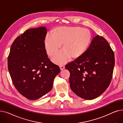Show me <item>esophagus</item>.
<instances>
[{"label":"esophagus","instance_id":"1","mask_svg":"<svg viewBox=\"0 0 123 123\" xmlns=\"http://www.w3.org/2000/svg\"><path fill=\"white\" fill-rule=\"evenodd\" d=\"M60 68L61 70H62L65 69V66H64V65H61V66H60Z\"/></svg>","mask_w":123,"mask_h":123}]
</instances>
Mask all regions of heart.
I'll return each instance as SVG.
<instances>
[{
	"mask_svg": "<svg viewBox=\"0 0 123 123\" xmlns=\"http://www.w3.org/2000/svg\"><path fill=\"white\" fill-rule=\"evenodd\" d=\"M93 39L91 32L80 27H59L54 29L52 34H47L44 46L47 54L52 56L61 47L62 49L52 58L55 63H65L77 59L84 55L91 45Z\"/></svg>",
	"mask_w": 123,
	"mask_h": 123,
	"instance_id": "heart-1",
	"label": "heart"
}]
</instances>
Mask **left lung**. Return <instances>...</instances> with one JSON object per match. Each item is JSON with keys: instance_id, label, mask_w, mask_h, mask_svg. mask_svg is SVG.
Here are the masks:
<instances>
[{"instance_id": "8db88e82", "label": "left lung", "mask_w": 123, "mask_h": 123, "mask_svg": "<svg viewBox=\"0 0 123 123\" xmlns=\"http://www.w3.org/2000/svg\"><path fill=\"white\" fill-rule=\"evenodd\" d=\"M114 65V53L109 43L96 36L84 55L65 66L70 73L72 91L86 100L97 98L110 84Z\"/></svg>"}]
</instances>
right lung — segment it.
I'll return each mask as SVG.
<instances>
[{
    "label": "right lung",
    "instance_id": "obj_1",
    "mask_svg": "<svg viewBox=\"0 0 123 123\" xmlns=\"http://www.w3.org/2000/svg\"><path fill=\"white\" fill-rule=\"evenodd\" d=\"M47 29L42 26L26 30L12 43L8 69L17 91L31 100L49 92L60 69L51 62L44 46Z\"/></svg>",
    "mask_w": 123,
    "mask_h": 123
}]
</instances>
